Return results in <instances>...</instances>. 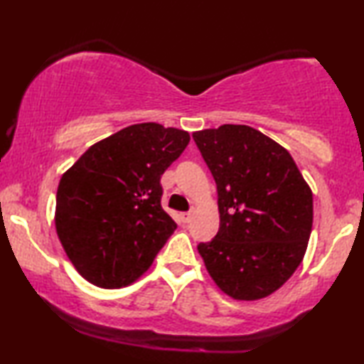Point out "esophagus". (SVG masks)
<instances>
[{"label": "esophagus", "instance_id": "34e87169", "mask_svg": "<svg viewBox=\"0 0 364 364\" xmlns=\"http://www.w3.org/2000/svg\"><path fill=\"white\" fill-rule=\"evenodd\" d=\"M192 217H193V213H192V212L181 213V220H182V223H188V222L192 220Z\"/></svg>", "mask_w": 364, "mask_h": 364}]
</instances>
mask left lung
Segmentation results:
<instances>
[{
    "label": "left lung",
    "instance_id": "8db88e82",
    "mask_svg": "<svg viewBox=\"0 0 364 364\" xmlns=\"http://www.w3.org/2000/svg\"><path fill=\"white\" fill-rule=\"evenodd\" d=\"M192 137L218 193L220 227L197 247L208 275L235 300L272 295L305 257L311 188L290 152L257 129L223 124Z\"/></svg>",
    "mask_w": 364,
    "mask_h": 364
}]
</instances>
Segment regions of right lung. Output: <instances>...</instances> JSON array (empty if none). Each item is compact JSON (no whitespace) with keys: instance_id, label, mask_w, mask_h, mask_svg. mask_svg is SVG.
I'll return each mask as SVG.
<instances>
[{"instance_id":"1","label":"right lung","mask_w":364,"mask_h":364,"mask_svg":"<svg viewBox=\"0 0 364 364\" xmlns=\"http://www.w3.org/2000/svg\"><path fill=\"white\" fill-rule=\"evenodd\" d=\"M188 141L181 129L134 124L94 144L63 173L56 232L74 268L92 285L136 282L177 228L161 205V177Z\"/></svg>"}]
</instances>
